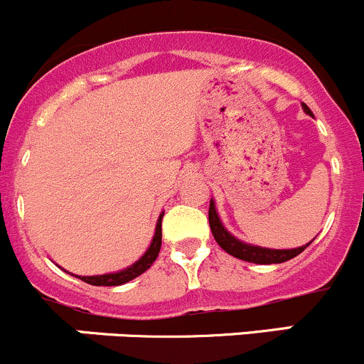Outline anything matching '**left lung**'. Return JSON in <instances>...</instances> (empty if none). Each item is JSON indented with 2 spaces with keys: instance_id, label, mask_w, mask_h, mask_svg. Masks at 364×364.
Here are the masks:
<instances>
[{
  "instance_id": "8db88e82",
  "label": "left lung",
  "mask_w": 364,
  "mask_h": 364,
  "mask_svg": "<svg viewBox=\"0 0 364 364\" xmlns=\"http://www.w3.org/2000/svg\"><path fill=\"white\" fill-rule=\"evenodd\" d=\"M304 112L311 114L310 109L303 104ZM209 227H211V232L215 236L216 243L223 248L227 253H230L232 257L241 260H247V262H253V264H280V262H287V260L294 259L296 255H299L301 252L304 250L306 247H310V243L303 245L299 248H292V250H271V248H262V247H253V245L243 243L237 237H234L225 227L222 225V220H220L218 213H216L215 203H209Z\"/></svg>"
}]
</instances>
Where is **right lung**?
<instances>
[{"instance_id":"1","label":"right lung","mask_w":364,"mask_h":364,"mask_svg":"<svg viewBox=\"0 0 364 364\" xmlns=\"http://www.w3.org/2000/svg\"><path fill=\"white\" fill-rule=\"evenodd\" d=\"M161 218H164V213L159 216V222H156L155 236H153L151 245H149L148 250H146L144 255H142L137 262L128 266L127 269L117 271V273L97 274V277H77V278H80V280L86 282V284L90 285H97V287H100V285H105V287H116V285L127 284V282L134 280V278H137L139 274L144 273L146 269L151 267V264L155 262L156 257H159V252L161 247Z\"/></svg>"}]
</instances>
